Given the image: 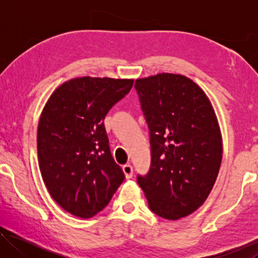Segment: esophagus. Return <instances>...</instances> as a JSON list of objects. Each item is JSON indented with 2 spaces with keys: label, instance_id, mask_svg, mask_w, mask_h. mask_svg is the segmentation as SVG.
Wrapping results in <instances>:
<instances>
[{
  "label": "esophagus",
  "instance_id": "1",
  "mask_svg": "<svg viewBox=\"0 0 258 258\" xmlns=\"http://www.w3.org/2000/svg\"><path fill=\"white\" fill-rule=\"evenodd\" d=\"M123 172L125 174L126 178H131V177H132V175H133V167L130 164L124 165L123 166Z\"/></svg>",
  "mask_w": 258,
  "mask_h": 258
}]
</instances>
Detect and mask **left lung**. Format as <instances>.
Returning a JSON list of instances; mask_svg holds the SVG:
<instances>
[{"instance_id":"obj_1","label":"left lung","mask_w":258,"mask_h":258,"mask_svg":"<svg viewBox=\"0 0 258 258\" xmlns=\"http://www.w3.org/2000/svg\"><path fill=\"white\" fill-rule=\"evenodd\" d=\"M150 133L151 165L138 175L149 208L175 221L202 206L216 181L222 135L207 95L177 74H157L135 81Z\"/></svg>"}]
</instances>
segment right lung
I'll use <instances>...</instances> for the list:
<instances>
[{"label":"right lung","instance_id":"add662e5","mask_svg":"<svg viewBox=\"0 0 258 258\" xmlns=\"http://www.w3.org/2000/svg\"><path fill=\"white\" fill-rule=\"evenodd\" d=\"M133 80L77 77L51 94L37 128L38 165L54 202L72 215L91 218L124 181L113 160L104 117Z\"/></svg>","mask_w":258,"mask_h":258}]
</instances>
